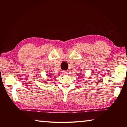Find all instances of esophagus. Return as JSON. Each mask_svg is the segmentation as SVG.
<instances>
[{"mask_svg": "<svg viewBox=\"0 0 127 127\" xmlns=\"http://www.w3.org/2000/svg\"><path fill=\"white\" fill-rule=\"evenodd\" d=\"M62 73L64 75H66L67 74V71H66V70H63V71H62Z\"/></svg>", "mask_w": 127, "mask_h": 127, "instance_id": "1", "label": "esophagus"}]
</instances>
